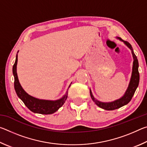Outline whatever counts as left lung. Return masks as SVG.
I'll return each instance as SVG.
<instances>
[{"label": "left lung", "instance_id": "8db88e82", "mask_svg": "<svg viewBox=\"0 0 147 147\" xmlns=\"http://www.w3.org/2000/svg\"><path fill=\"white\" fill-rule=\"evenodd\" d=\"M117 38L121 41H123V43L131 50V54H132V56L134 58L132 73H131L130 83H129L128 87L127 89H126L125 93H124V95L122 96L121 98L117 99V100H116L110 102H102L98 101L94 97L93 93H92L91 92V90L90 89V95L92 100H93L94 102L98 107H100V108L104 109H106V110H114V109H118L119 108H121V107L124 105H126L128 103H129V102H130L131 100V99L132 98L136 89L138 87L139 82V73L138 71L139 63L138 58H137V56L134 53L132 47H131V45L129 43L128 41H123V39L120 38Z\"/></svg>", "mask_w": 147, "mask_h": 147}]
</instances>
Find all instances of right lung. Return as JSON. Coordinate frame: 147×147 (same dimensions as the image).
Segmentation results:
<instances>
[{"mask_svg":"<svg viewBox=\"0 0 147 147\" xmlns=\"http://www.w3.org/2000/svg\"><path fill=\"white\" fill-rule=\"evenodd\" d=\"M18 53V52H17ZM17 54L15 63L13 66V74L14 76V88L17 96L23 102L25 106L32 112L36 113L52 114L58 111V109L63 105L65 102L67 100L68 95V89L70 88L71 84L69 85L66 91V93L62 98L56 100H42L35 98L28 94L24 90L19 83L18 76L17 73Z\"/></svg>","mask_w":147,"mask_h":147,"instance_id":"right-lung-1","label":"right lung"}]
</instances>
